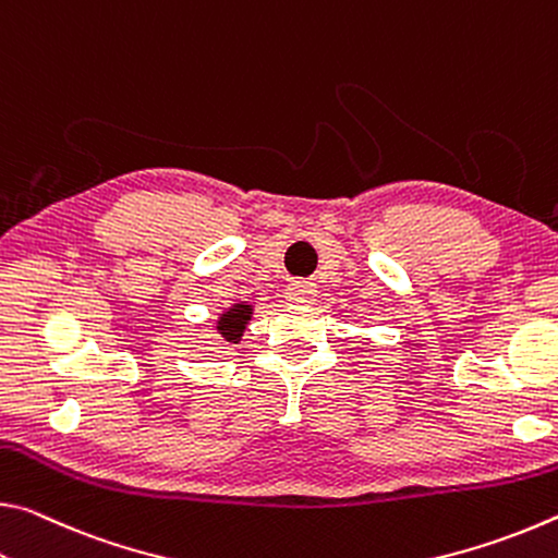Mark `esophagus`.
Wrapping results in <instances>:
<instances>
[{"instance_id":"obj_1","label":"esophagus","mask_w":558,"mask_h":558,"mask_svg":"<svg viewBox=\"0 0 558 558\" xmlns=\"http://www.w3.org/2000/svg\"><path fill=\"white\" fill-rule=\"evenodd\" d=\"M284 296H287V301H291V304H296V306L312 304L316 296V284H312V281H304V279H296L287 287Z\"/></svg>"}]
</instances>
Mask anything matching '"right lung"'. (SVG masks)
<instances>
[{
	"label": "right lung",
	"instance_id": "1",
	"mask_svg": "<svg viewBox=\"0 0 558 558\" xmlns=\"http://www.w3.org/2000/svg\"><path fill=\"white\" fill-rule=\"evenodd\" d=\"M252 314H254V306L246 304V301H240V304H232L230 308H227V312L219 314L215 328H217V333L222 336V341L240 343L246 324L252 322Z\"/></svg>",
	"mask_w": 558,
	"mask_h": 558
}]
</instances>
